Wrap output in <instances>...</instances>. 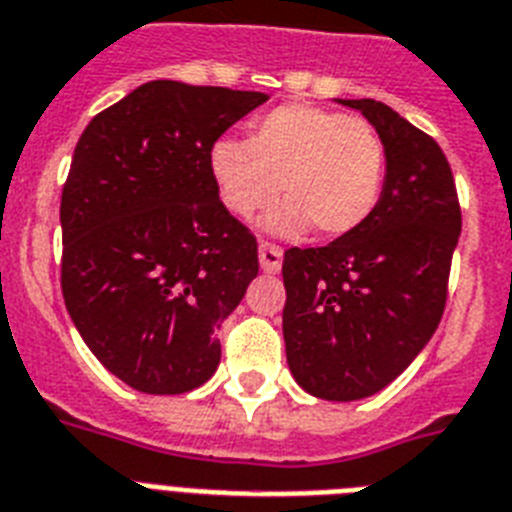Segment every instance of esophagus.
Returning <instances> with one entry per match:
<instances>
[{"mask_svg": "<svg viewBox=\"0 0 512 512\" xmlns=\"http://www.w3.org/2000/svg\"><path fill=\"white\" fill-rule=\"evenodd\" d=\"M257 255H260V268H263L265 273H278V270H281V263H284V249L281 247H276V244L270 242H260Z\"/></svg>", "mask_w": 512, "mask_h": 512, "instance_id": "esophagus-1", "label": "esophagus"}]
</instances>
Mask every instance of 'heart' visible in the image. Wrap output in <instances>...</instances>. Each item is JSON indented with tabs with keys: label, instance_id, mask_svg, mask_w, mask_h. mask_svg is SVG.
I'll return each instance as SVG.
<instances>
[{
	"label": "heart",
	"instance_id": "1",
	"mask_svg": "<svg viewBox=\"0 0 512 512\" xmlns=\"http://www.w3.org/2000/svg\"><path fill=\"white\" fill-rule=\"evenodd\" d=\"M207 168L220 202L236 218L263 213L284 191L270 231L297 236L315 226L336 239L357 231L376 210L386 152L368 120L294 102L252 120L247 141H215Z\"/></svg>",
	"mask_w": 512,
	"mask_h": 512
}]
</instances>
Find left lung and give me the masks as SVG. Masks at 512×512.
<instances>
[{
	"instance_id": "obj_1",
	"label": "left lung",
	"mask_w": 512,
	"mask_h": 512,
	"mask_svg": "<svg viewBox=\"0 0 512 512\" xmlns=\"http://www.w3.org/2000/svg\"><path fill=\"white\" fill-rule=\"evenodd\" d=\"M384 141L386 176L363 226L326 247L286 249V363L305 392L371 397L429 344L447 302L460 205L434 139L376 99H336Z\"/></svg>"
}]
</instances>
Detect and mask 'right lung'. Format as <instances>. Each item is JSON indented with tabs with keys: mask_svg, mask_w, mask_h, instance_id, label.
<instances>
[{
	"mask_svg": "<svg viewBox=\"0 0 512 512\" xmlns=\"http://www.w3.org/2000/svg\"><path fill=\"white\" fill-rule=\"evenodd\" d=\"M263 91L149 81L81 134L62 189V297L78 334L136 392L218 371V328L257 276V242L207 155Z\"/></svg>",
	"mask_w": 512,
	"mask_h": 512,
	"instance_id": "1",
	"label": "right lung"
}]
</instances>
